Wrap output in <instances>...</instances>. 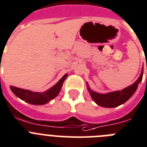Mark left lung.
Listing matches in <instances>:
<instances>
[{"instance_id": "1", "label": "left lung", "mask_w": 147, "mask_h": 147, "mask_svg": "<svg viewBox=\"0 0 147 147\" xmlns=\"http://www.w3.org/2000/svg\"><path fill=\"white\" fill-rule=\"evenodd\" d=\"M143 74H144V67L141 71L140 77L138 80L132 84L131 86L122 89L121 91L112 92L106 93V94H100V93L95 92L90 89L87 84L88 91L91 95L92 100L96 103L98 105L103 107H107V108H113V107H118L121 104H124L125 102L129 99L132 96L135 92L137 89L138 84L141 83L143 78Z\"/></svg>"}]
</instances>
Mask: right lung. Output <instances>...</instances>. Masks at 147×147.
<instances>
[{"label":"right lung","mask_w":147,"mask_h":147,"mask_svg":"<svg viewBox=\"0 0 147 147\" xmlns=\"http://www.w3.org/2000/svg\"><path fill=\"white\" fill-rule=\"evenodd\" d=\"M66 77H67V74L63 75L55 86L50 88L49 90L43 92H35L30 91V90L20 89V88L12 86H10V89L12 92L21 100H25L30 104L43 105V104L48 103L49 100L54 99L58 95Z\"/></svg>","instance_id":"1"}]
</instances>
